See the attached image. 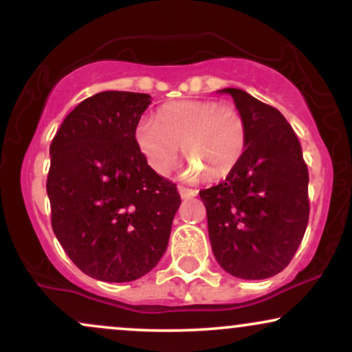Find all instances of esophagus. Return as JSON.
Returning a JSON list of instances; mask_svg holds the SVG:
<instances>
[{
    "label": "esophagus",
    "instance_id": "esophagus-1",
    "mask_svg": "<svg viewBox=\"0 0 352 352\" xmlns=\"http://www.w3.org/2000/svg\"><path fill=\"white\" fill-rule=\"evenodd\" d=\"M179 192H180V197H182V199H185V200L193 199V197L197 195V190H193V188H187V187H179Z\"/></svg>",
    "mask_w": 352,
    "mask_h": 352
}]
</instances>
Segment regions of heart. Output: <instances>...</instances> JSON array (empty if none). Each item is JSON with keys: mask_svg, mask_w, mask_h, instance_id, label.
I'll list each match as a JSON object with an SVG mask.
<instances>
[{"mask_svg": "<svg viewBox=\"0 0 352 352\" xmlns=\"http://www.w3.org/2000/svg\"><path fill=\"white\" fill-rule=\"evenodd\" d=\"M135 144L145 162L159 175L173 170L180 144L187 159L188 177L200 170L207 179L227 177L243 157L246 125L235 106L217 100H175L142 119L135 127Z\"/></svg>", "mask_w": 352, "mask_h": 352, "instance_id": "obj_1", "label": "heart"}]
</instances>
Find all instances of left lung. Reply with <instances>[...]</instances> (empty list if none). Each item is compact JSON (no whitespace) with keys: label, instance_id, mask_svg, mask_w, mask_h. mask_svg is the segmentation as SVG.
I'll return each instance as SVG.
<instances>
[{"label":"left lung","instance_id":"1","mask_svg":"<svg viewBox=\"0 0 352 352\" xmlns=\"http://www.w3.org/2000/svg\"><path fill=\"white\" fill-rule=\"evenodd\" d=\"M246 125V148L221 184L200 190L213 254L243 280L278 274L296 253L309 218L308 165L278 109L241 89H223Z\"/></svg>","mask_w":352,"mask_h":352}]
</instances>
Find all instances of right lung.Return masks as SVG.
Wrapping results in <instances>:
<instances>
[{
    "label": "right lung",
    "mask_w": 352,
    "mask_h": 352,
    "mask_svg": "<svg viewBox=\"0 0 352 352\" xmlns=\"http://www.w3.org/2000/svg\"><path fill=\"white\" fill-rule=\"evenodd\" d=\"M148 104V94L99 92L64 119L51 142L52 230L72 263L96 280L134 281L167 250L182 200L135 144Z\"/></svg>",
    "instance_id": "obj_1"
}]
</instances>
